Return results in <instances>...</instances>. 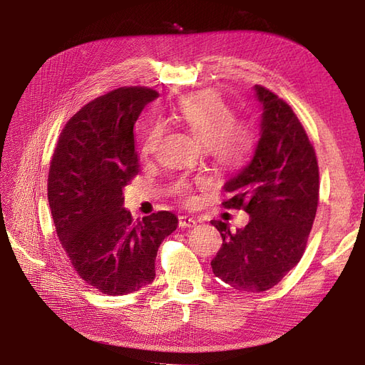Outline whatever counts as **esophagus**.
<instances>
[{
	"label": "esophagus",
	"instance_id": "34e87169",
	"mask_svg": "<svg viewBox=\"0 0 365 365\" xmlns=\"http://www.w3.org/2000/svg\"><path fill=\"white\" fill-rule=\"evenodd\" d=\"M197 222L194 217H188V215H182L180 218H179V226L180 227H194V226H197Z\"/></svg>",
	"mask_w": 365,
	"mask_h": 365
}]
</instances>
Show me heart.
Returning <instances> with one entry per match:
<instances>
[{
	"mask_svg": "<svg viewBox=\"0 0 365 365\" xmlns=\"http://www.w3.org/2000/svg\"><path fill=\"white\" fill-rule=\"evenodd\" d=\"M174 116L203 147L210 148L215 160L223 166L237 168L246 162L252 151L254 138L251 128L245 123H235L231 107L214 91H203L185 98ZM160 133L162 127L155 125L145 140V151H151ZM177 190L180 192L188 191V185L182 182Z\"/></svg>",
	"mask_w": 365,
	"mask_h": 365,
	"instance_id": "heart-1",
	"label": "heart"
}]
</instances>
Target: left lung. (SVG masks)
I'll list each match as a JSON object with an SVG mask.
<instances>
[{
  "instance_id": "left-lung-1",
  "label": "left lung",
  "mask_w": 365,
  "mask_h": 365,
  "mask_svg": "<svg viewBox=\"0 0 365 365\" xmlns=\"http://www.w3.org/2000/svg\"><path fill=\"white\" fill-rule=\"evenodd\" d=\"M262 107L259 139L249 163L225 183L234 192L223 205L249 214L231 231L212 220L223 243L211 262L215 277L237 290L264 292L278 284L304 254L318 206L317 155L295 113L272 91L255 86Z\"/></svg>"
}]
</instances>
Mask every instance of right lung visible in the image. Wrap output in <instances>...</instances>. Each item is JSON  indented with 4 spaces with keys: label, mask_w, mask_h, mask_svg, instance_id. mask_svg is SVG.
<instances>
[{
    "label": "right lung",
    "mask_w": 365,
    "mask_h": 365,
    "mask_svg": "<svg viewBox=\"0 0 365 365\" xmlns=\"http://www.w3.org/2000/svg\"><path fill=\"white\" fill-rule=\"evenodd\" d=\"M159 95L123 87L82 107L62 130L48 173V205L78 275L99 292H136L155 278L159 246L179 218L160 211L134 222L122 188L138 174L133 128Z\"/></svg>",
    "instance_id": "right-lung-1"
}]
</instances>
